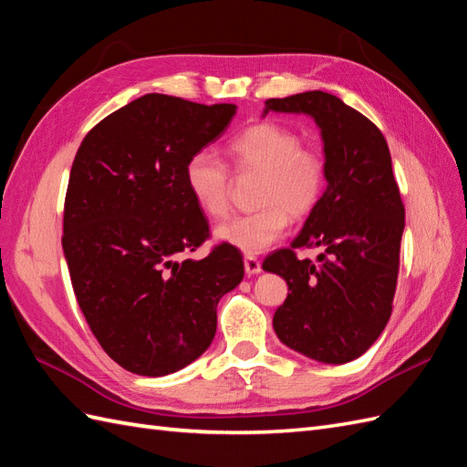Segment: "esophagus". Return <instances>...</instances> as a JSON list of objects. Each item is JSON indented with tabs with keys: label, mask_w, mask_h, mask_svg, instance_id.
I'll return each mask as SVG.
<instances>
[{
	"label": "esophagus",
	"mask_w": 467,
	"mask_h": 467,
	"mask_svg": "<svg viewBox=\"0 0 467 467\" xmlns=\"http://www.w3.org/2000/svg\"><path fill=\"white\" fill-rule=\"evenodd\" d=\"M244 270L248 276H254V274L262 272V265L256 256H244Z\"/></svg>",
	"instance_id": "obj_1"
}]
</instances>
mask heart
I'll return each mask as SVG.
<instances>
[{
  "mask_svg": "<svg viewBox=\"0 0 467 467\" xmlns=\"http://www.w3.org/2000/svg\"><path fill=\"white\" fill-rule=\"evenodd\" d=\"M238 171L260 173L256 205L219 224L214 238L246 254H258L285 234L292 219L312 213L326 191V160L317 150L302 146L300 134L276 122L243 130L229 143ZM185 187L195 205L213 219L231 209V173L217 153L195 151L185 163Z\"/></svg>",
  "mask_w": 467,
  "mask_h": 467,
  "instance_id": "b5f03b06",
  "label": "heart"
}]
</instances>
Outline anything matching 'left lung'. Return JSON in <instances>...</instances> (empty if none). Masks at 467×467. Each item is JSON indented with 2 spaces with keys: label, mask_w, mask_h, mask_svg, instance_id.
Masks as SVG:
<instances>
[{
  "label": "left lung",
  "mask_w": 467,
  "mask_h": 467,
  "mask_svg": "<svg viewBox=\"0 0 467 467\" xmlns=\"http://www.w3.org/2000/svg\"><path fill=\"white\" fill-rule=\"evenodd\" d=\"M307 114L321 130L327 187L292 248L262 268L288 284L274 331L290 349L319 363L361 357L385 329L399 278L404 205L380 130L341 99L309 90L266 100L268 112ZM325 250L317 263L297 247Z\"/></svg>",
  "instance_id": "8db88e82"
}]
</instances>
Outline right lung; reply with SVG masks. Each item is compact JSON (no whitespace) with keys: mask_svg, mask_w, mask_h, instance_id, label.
<instances>
[{"mask_svg":"<svg viewBox=\"0 0 467 467\" xmlns=\"http://www.w3.org/2000/svg\"><path fill=\"white\" fill-rule=\"evenodd\" d=\"M234 104L146 94L106 116L70 167L63 250L94 337L130 373L163 377L193 363L217 331V304L244 276L238 250L209 238L185 163L217 140Z\"/></svg>","mask_w":467,"mask_h":467,"instance_id":"1","label":"right lung"}]
</instances>
